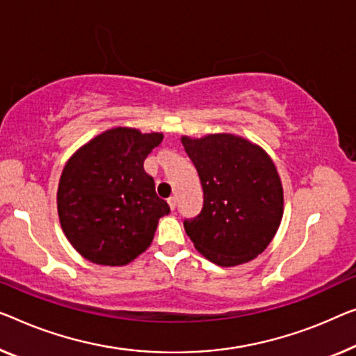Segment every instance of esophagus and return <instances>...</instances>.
Returning a JSON list of instances; mask_svg holds the SVG:
<instances>
[{
    "label": "esophagus",
    "mask_w": 356,
    "mask_h": 356,
    "mask_svg": "<svg viewBox=\"0 0 356 356\" xmlns=\"http://www.w3.org/2000/svg\"><path fill=\"white\" fill-rule=\"evenodd\" d=\"M168 204H169V209H171V211L176 209V206H177V198H176V196H171V198L168 200Z\"/></svg>",
    "instance_id": "obj_1"
}]
</instances>
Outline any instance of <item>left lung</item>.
<instances>
[{"mask_svg":"<svg viewBox=\"0 0 356 356\" xmlns=\"http://www.w3.org/2000/svg\"><path fill=\"white\" fill-rule=\"evenodd\" d=\"M180 142L203 187V209L184 227L201 256L220 267H236L262 254L280 229L284 195L267 152L232 132Z\"/></svg>","mask_w":356,"mask_h":356,"instance_id":"obj_1","label":"left lung"}]
</instances>
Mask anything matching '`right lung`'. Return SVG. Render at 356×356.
<instances>
[{"mask_svg": "<svg viewBox=\"0 0 356 356\" xmlns=\"http://www.w3.org/2000/svg\"><path fill=\"white\" fill-rule=\"evenodd\" d=\"M163 137V132L111 127L68 158L57 212L67 240L86 261L123 267L152 245L169 206L156 196L144 161Z\"/></svg>", "mask_w": 356, "mask_h": 356, "instance_id": "right-lung-1", "label": "right lung"}]
</instances>
